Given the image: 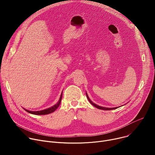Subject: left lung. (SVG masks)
<instances>
[{
	"instance_id": "8db88e82",
	"label": "left lung",
	"mask_w": 155,
	"mask_h": 155,
	"mask_svg": "<svg viewBox=\"0 0 155 155\" xmlns=\"http://www.w3.org/2000/svg\"><path fill=\"white\" fill-rule=\"evenodd\" d=\"M86 97H87V99H88V101H90V102L93 105V106H94L95 107H96V108H97L98 109H101V110H114V109H116V108H117L118 107H114V108H106V107H101V106H99V105H96V104H94L90 99V98L88 97V96H87V94H86Z\"/></svg>"
}]
</instances>
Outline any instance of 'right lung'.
<instances>
[{
	"instance_id": "obj_1",
	"label": "right lung",
	"mask_w": 155,
	"mask_h": 155,
	"mask_svg": "<svg viewBox=\"0 0 155 155\" xmlns=\"http://www.w3.org/2000/svg\"><path fill=\"white\" fill-rule=\"evenodd\" d=\"M62 94L61 95V97H60V99L59 100V101L58 102V103L56 104H55L54 106H53L52 107H50L49 108H47V109H45V110H41V111H36V112H32V111H29V110H25L26 112H29V114H34V115H47V114H51V113H53V112H54L55 110L59 107L60 104H61V99H62Z\"/></svg>"
}]
</instances>
